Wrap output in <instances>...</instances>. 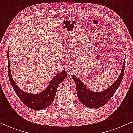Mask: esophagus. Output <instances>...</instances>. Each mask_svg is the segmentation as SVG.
<instances>
[{"label": "esophagus", "instance_id": "esophagus-1", "mask_svg": "<svg viewBox=\"0 0 133 133\" xmlns=\"http://www.w3.org/2000/svg\"><path fill=\"white\" fill-rule=\"evenodd\" d=\"M66 70H67V71H68V72L69 73V74H71V72L72 71V67H71V66H69L68 68L66 69Z\"/></svg>", "mask_w": 133, "mask_h": 133}]
</instances>
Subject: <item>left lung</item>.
I'll use <instances>...</instances> for the list:
<instances>
[{
  "label": "left lung",
  "mask_w": 133,
  "mask_h": 133,
  "mask_svg": "<svg viewBox=\"0 0 133 133\" xmlns=\"http://www.w3.org/2000/svg\"><path fill=\"white\" fill-rule=\"evenodd\" d=\"M124 64H123L120 75L116 82L108 89L101 92L91 91L86 88L80 79L75 76H72V78L76 84V91L79 101L88 108H96L103 106L108 103L119 88L124 76Z\"/></svg>",
  "instance_id": "1"
}]
</instances>
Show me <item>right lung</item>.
<instances>
[{"label": "right lung", "mask_w": 133, "mask_h": 133, "mask_svg": "<svg viewBox=\"0 0 133 133\" xmlns=\"http://www.w3.org/2000/svg\"><path fill=\"white\" fill-rule=\"evenodd\" d=\"M7 59H8V75L9 81L14 90L21 101L27 107L35 110H41L49 106L54 101L59 84L68 76L66 72L63 71L55 76L45 89L41 93L36 94H30L24 92V91L20 89L17 85H16L10 73L9 54H7Z\"/></svg>", "instance_id": "add662e5"}]
</instances>
